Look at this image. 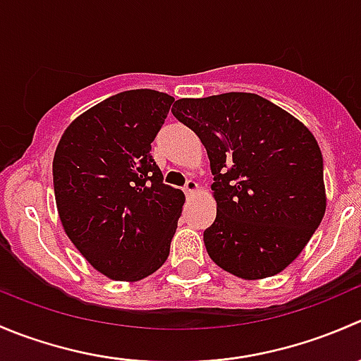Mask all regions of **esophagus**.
<instances>
[{"label":"esophagus","mask_w":361,"mask_h":361,"mask_svg":"<svg viewBox=\"0 0 361 361\" xmlns=\"http://www.w3.org/2000/svg\"><path fill=\"white\" fill-rule=\"evenodd\" d=\"M183 190H185V194H187V195H194V194H197V192H199V185L195 183L194 180H188Z\"/></svg>","instance_id":"1"}]
</instances>
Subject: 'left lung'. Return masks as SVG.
I'll use <instances>...</instances> for the list:
<instances>
[{
	"instance_id": "left-lung-1",
	"label": "left lung",
	"mask_w": 361,
	"mask_h": 361,
	"mask_svg": "<svg viewBox=\"0 0 361 361\" xmlns=\"http://www.w3.org/2000/svg\"><path fill=\"white\" fill-rule=\"evenodd\" d=\"M173 115L209 157L216 218L204 231L211 260L241 279L279 274L326 209L318 141L298 118L248 92L178 99Z\"/></svg>"
}]
</instances>
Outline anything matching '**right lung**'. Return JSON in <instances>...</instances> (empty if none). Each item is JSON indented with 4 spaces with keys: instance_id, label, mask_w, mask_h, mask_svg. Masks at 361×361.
I'll use <instances>...</instances> for the list:
<instances>
[{
    "instance_id": "1",
    "label": "right lung",
    "mask_w": 361,
    "mask_h": 361,
    "mask_svg": "<svg viewBox=\"0 0 361 361\" xmlns=\"http://www.w3.org/2000/svg\"><path fill=\"white\" fill-rule=\"evenodd\" d=\"M174 97L120 92L76 116L54 154V192L64 232L96 271L140 281L162 267L185 194L162 183L152 141Z\"/></svg>"
}]
</instances>
